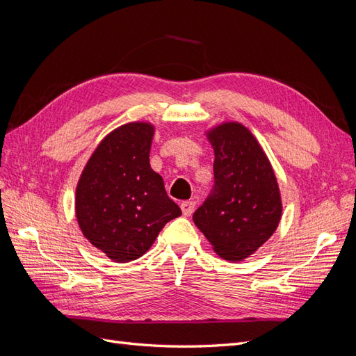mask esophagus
Masks as SVG:
<instances>
[{
	"label": "esophagus",
	"instance_id": "esophagus-1",
	"mask_svg": "<svg viewBox=\"0 0 356 356\" xmlns=\"http://www.w3.org/2000/svg\"><path fill=\"white\" fill-rule=\"evenodd\" d=\"M180 209H181L183 216H186V217L191 216L193 213V210H195V201H183L180 204Z\"/></svg>",
	"mask_w": 356,
	"mask_h": 356
}]
</instances>
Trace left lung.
<instances>
[{
	"label": "left lung",
	"mask_w": 356,
	"mask_h": 356,
	"mask_svg": "<svg viewBox=\"0 0 356 356\" xmlns=\"http://www.w3.org/2000/svg\"><path fill=\"white\" fill-rule=\"evenodd\" d=\"M214 149V186L193 213V223L216 254L238 261L277 231L282 202L277 177L256 137L239 122L207 133Z\"/></svg>",
	"instance_id": "obj_1"
}]
</instances>
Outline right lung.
Segmentation results:
<instances>
[{"instance_id":"right-lung-1","label":"right lung","mask_w":356,"mask_h":356,"mask_svg":"<svg viewBox=\"0 0 356 356\" xmlns=\"http://www.w3.org/2000/svg\"><path fill=\"white\" fill-rule=\"evenodd\" d=\"M154 131L149 122H129L111 131L76 185L79 229L117 263L142 257L165 223L181 214L149 164Z\"/></svg>"}]
</instances>
